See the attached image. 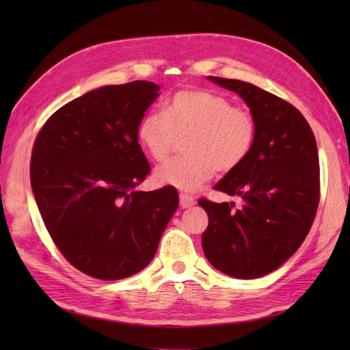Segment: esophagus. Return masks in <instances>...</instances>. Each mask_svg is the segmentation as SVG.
I'll use <instances>...</instances> for the list:
<instances>
[{"instance_id": "obj_1", "label": "esophagus", "mask_w": 350, "mask_h": 350, "mask_svg": "<svg viewBox=\"0 0 350 350\" xmlns=\"http://www.w3.org/2000/svg\"><path fill=\"white\" fill-rule=\"evenodd\" d=\"M196 204V198L189 194H180V207L182 209H188Z\"/></svg>"}]
</instances>
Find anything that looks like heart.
Here are the masks:
<instances>
[{
  "mask_svg": "<svg viewBox=\"0 0 350 350\" xmlns=\"http://www.w3.org/2000/svg\"><path fill=\"white\" fill-rule=\"evenodd\" d=\"M185 139L183 158L170 159L154 171L161 187L194 191L213 176L227 173L247 159L256 139L250 111L232 107L226 96L202 88L177 92L163 105V114L148 113L137 126V137L147 154L163 161L177 137Z\"/></svg>",
  "mask_w": 350,
  "mask_h": 350,
  "instance_id": "obj_1",
  "label": "heart"
}]
</instances>
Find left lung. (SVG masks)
I'll list each match as a JSON object with an SVG mask.
<instances>
[{"label":"left lung","mask_w":350,"mask_h":350,"mask_svg":"<svg viewBox=\"0 0 350 350\" xmlns=\"http://www.w3.org/2000/svg\"><path fill=\"white\" fill-rule=\"evenodd\" d=\"M237 93L256 122V139L239 167L213 189L242 198L198 204L209 215L202 236L206 258L230 277H265L292 257L306 239L319 204V154L306 118L288 102L250 83L207 77Z\"/></svg>","instance_id":"8db88e82"}]
</instances>
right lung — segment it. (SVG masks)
Instances as JSON below:
<instances>
[{"label": "right lung", "mask_w": 350, "mask_h": 350, "mask_svg": "<svg viewBox=\"0 0 350 350\" xmlns=\"http://www.w3.org/2000/svg\"><path fill=\"white\" fill-rule=\"evenodd\" d=\"M159 85L133 81L70 100L37 135L29 165L44 227L69 263L90 277L143 271L179 206L177 191H138L150 165L137 126Z\"/></svg>", "instance_id": "add662e5"}]
</instances>
